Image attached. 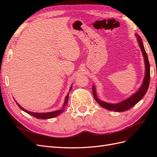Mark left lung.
<instances>
[{
  "label": "left lung",
  "instance_id": "1",
  "mask_svg": "<svg viewBox=\"0 0 157 157\" xmlns=\"http://www.w3.org/2000/svg\"><path fill=\"white\" fill-rule=\"evenodd\" d=\"M136 35L137 36V42H138V44L141 48V50L142 52V53H143L144 61H145V77L144 79L143 83H142V85L141 86L138 91H137L135 94H133L132 96L125 99V100L118 103H109L105 101H103L100 100V99H99L97 96L94 85H93L92 90H93V96L94 97V99H96V101H97V103L99 104V105H100L102 107L107 109V110L117 111V112H122V111H125L128 110V109H131L133 106H134L137 103H138L141 99L143 98V97L146 94L147 90H148L149 82H150L149 61L148 59V57H147V54L145 50L143 42H142L141 37L138 35Z\"/></svg>",
  "mask_w": 157,
  "mask_h": 157
}]
</instances>
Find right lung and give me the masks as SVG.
<instances>
[{
    "label": "right lung",
    "mask_w": 157,
    "mask_h": 157,
    "mask_svg": "<svg viewBox=\"0 0 157 157\" xmlns=\"http://www.w3.org/2000/svg\"><path fill=\"white\" fill-rule=\"evenodd\" d=\"M71 88H72V86H71L70 88V90L69 91L71 90ZM69 92L67 94V96L65 97V101H64V103H63V105L62 107V108H61V109H59V110H58V111H52V112H49V113H33V112H31V111H29L26 110V109H25L24 108H23L20 104H18L17 103V101L15 100L16 103H17V105H18V107H20L21 110H23V111H25V113L29 114V115H31V116L34 117L35 118H40V119H48V118H54V117H56L58 115H60L61 113H62L63 112V110L64 109L65 107V106L67 105V104L68 103V99H69Z\"/></svg>",
    "instance_id": "right-lung-1"
}]
</instances>
